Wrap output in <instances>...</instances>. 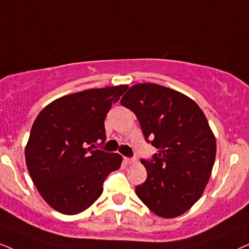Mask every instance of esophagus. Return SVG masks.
<instances>
[{
  "mask_svg": "<svg viewBox=\"0 0 249 249\" xmlns=\"http://www.w3.org/2000/svg\"><path fill=\"white\" fill-rule=\"evenodd\" d=\"M124 161L126 164H131V163H134L137 160H135L134 157H124Z\"/></svg>",
  "mask_w": 249,
  "mask_h": 249,
  "instance_id": "1",
  "label": "esophagus"
}]
</instances>
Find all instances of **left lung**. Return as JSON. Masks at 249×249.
<instances>
[{
  "label": "left lung",
  "mask_w": 249,
  "mask_h": 249,
  "mask_svg": "<svg viewBox=\"0 0 249 249\" xmlns=\"http://www.w3.org/2000/svg\"><path fill=\"white\" fill-rule=\"evenodd\" d=\"M121 103L157 149L150 161L141 160L147 179L135 193L160 217L186 213L202 195L215 163L216 139L203 111L188 96L156 84L134 85Z\"/></svg>",
  "instance_id": "8db88e82"
}]
</instances>
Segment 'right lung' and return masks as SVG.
<instances>
[{
  "instance_id": "add662e5",
  "label": "right lung",
  "mask_w": 249,
  "mask_h": 249,
  "mask_svg": "<svg viewBox=\"0 0 249 249\" xmlns=\"http://www.w3.org/2000/svg\"><path fill=\"white\" fill-rule=\"evenodd\" d=\"M127 85L94 88L65 95L41 110L33 123L25 160L43 200L65 215L89 208L103 192L122 156L94 150L106 141L105 118Z\"/></svg>"
}]
</instances>
